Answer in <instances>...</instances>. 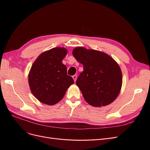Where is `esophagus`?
I'll list each match as a JSON object with an SVG mask.
<instances>
[{
  "mask_svg": "<svg viewBox=\"0 0 150 150\" xmlns=\"http://www.w3.org/2000/svg\"><path fill=\"white\" fill-rule=\"evenodd\" d=\"M72 78H73V79H74V82H76V79H77V76H76V74L74 75V76H72Z\"/></svg>",
  "mask_w": 150,
  "mask_h": 150,
  "instance_id": "obj_1",
  "label": "esophagus"
}]
</instances>
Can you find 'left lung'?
<instances>
[{"label": "left lung", "instance_id": "obj_1", "mask_svg": "<svg viewBox=\"0 0 150 150\" xmlns=\"http://www.w3.org/2000/svg\"><path fill=\"white\" fill-rule=\"evenodd\" d=\"M72 55L83 65V71L76 80L86 101L90 105H108L118 96L122 73L116 62L108 54L82 47L75 48Z\"/></svg>", "mask_w": 150, "mask_h": 150}]
</instances>
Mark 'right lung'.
Here are the masks:
<instances>
[{"label": "right lung", "mask_w": 150, "mask_h": 150, "mask_svg": "<svg viewBox=\"0 0 150 150\" xmlns=\"http://www.w3.org/2000/svg\"><path fill=\"white\" fill-rule=\"evenodd\" d=\"M66 54L65 48L51 49L40 54L31 67L29 74L30 91L42 103L49 105L57 103L74 83L62 62Z\"/></svg>", "instance_id": "1"}]
</instances>
